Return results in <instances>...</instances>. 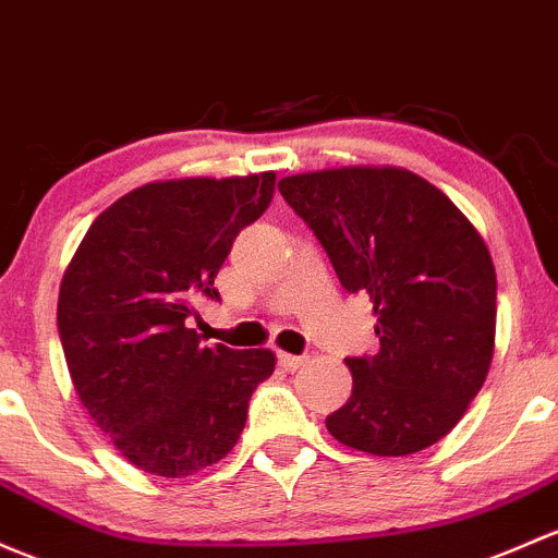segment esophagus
<instances>
[{"label": "esophagus", "mask_w": 558, "mask_h": 558, "mask_svg": "<svg viewBox=\"0 0 558 558\" xmlns=\"http://www.w3.org/2000/svg\"><path fill=\"white\" fill-rule=\"evenodd\" d=\"M278 363L286 368V372H296V368H302L304 363H307V357L291 355V353H278Z\"/></svg>", "instance_id": "1"}]
</instances>
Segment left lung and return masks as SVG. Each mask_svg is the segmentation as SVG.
I'll return each instance as SVG.
<instances>
[{
  "instance_id": "obj_1",
  "label": "left lung",
  "mask_w": 558,
  "mask_h": 558,
  "mask_svg": "<svg viewBox=\"0 0 558 558\" xmlns=\"http://www.w3.org/2000/svg\"><path fill=\"white\" fill-rule=\"evenodd\" d=\"M283 201L339 283L368 294L377 355H353V396L326 417L339 444L379 457L433 447L465 414L495 350L497 278L457 205L401 168L289 175Z\"/></svg>"
}]
</instances>
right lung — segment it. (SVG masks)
<instances>
[{"label": "right lung", "instance_id": "obj_1", "mask_svg": "<svg viewBox=\"0 0 558 558\" xmlns=\"http://www.w3.org/2000/svg\"><path fill=\"white\" fill-rule=\"evenodd\" d=\"M275 173L157 181L109 205L82 238L58 296V333L82 407L122 457L192 476L238 444L269 350L201 342L186 326Z\"/></svg>", "mask_w": 558, "mask_h": 558}]
</instances>
